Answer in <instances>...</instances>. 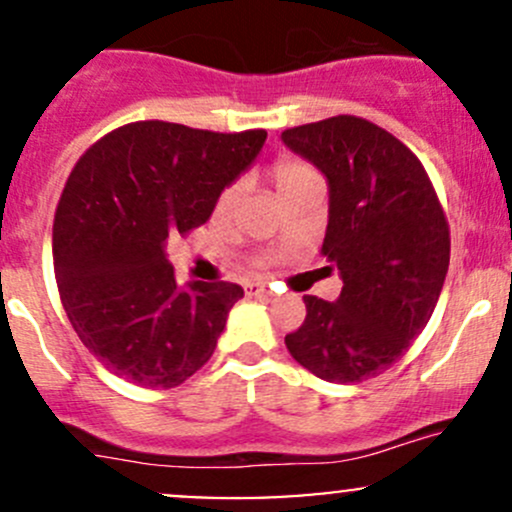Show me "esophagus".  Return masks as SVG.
I'll use <instances>...</instances> for the list:
<instances>
[{
	"label": "esophagus",
	"mask_w": 512,
	"mask_h": 512,
	"mask_svg": "<svg viewBox=\"0 0 512 512\" xmlns=\"http://www.w3.org/2000/svg\"><path fill=\"white\" fill-rule=\"evenodd\" d=\"M245 289L250 294H270L272 292V287L267 285V282H247Z\"/></svg>",
	"instance_id": "obj_1"
}]
</instances>
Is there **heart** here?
Returning a JSON list of instances; mask_svg holds the SVG:
<instances>
[{
	"instance_id": "obj_1",
	"label": "heart",
	"mask_w": 512,
	"mask_h": 512,
	"mask_svg": "<svg viewBox=\"0 0 512 512\" xmlns=\"http://www.w3.org/2000/svg\"><path fill=\"white\" fill-rule=\"evenodd\" d=\"M314 178H319L317 170H314L312 165L304 163V160L280 158L275 165H272V183H275L277 193H280L282 198H287L289 193H294V190L302 188V185L312 183ZM240 198H242V183L240 180H232L230 185H225V188L220 190L218 198H215V205H213L215 218L218 220L230 218V215L235 213Z\"/></svg>"
}]
</instances>
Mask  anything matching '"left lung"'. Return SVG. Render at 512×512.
<instances>
[{
  "label": "left lung",
  "mask_w": 512,
  "mask_h": 512,
  "mask_svg": "<svg viewBox=\"0 0 512 512\" xmlns=\"http://www.w3.org/2000/svg\"><path fill=\"white\" fill-rule=\"evenodd\" d=\"M282 141L329 180L322 257L342 275L327 302L304 294L307 317L289 354L337 384L379 376L423 332L451 260V230L436 188L411 148L359 116L287 128Z\"/></svg>",
  "instance_id": "obj_1"
}]
</instances>
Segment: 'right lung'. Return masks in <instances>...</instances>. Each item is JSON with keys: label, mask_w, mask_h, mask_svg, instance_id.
<instances>
[{"label": "right lung", "mask_w": 512, "mask_h": 512, "mask_svg": "<svg viewBox=\"0 0 512 512\" xmlns=\"http://www.w3.org/2000/svg\"><path fill=\"white\" fill-rule=\"evenodd\" d=\"M265 138L262 128L136 121L76 160L54 215L56 287L84 347L118 379L173 389L213 356L245 292L235 282L180 287L163 247L210 218Z\"/></svg>", "instance_id": "1"}]
</instances>
